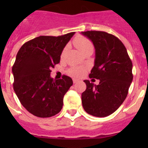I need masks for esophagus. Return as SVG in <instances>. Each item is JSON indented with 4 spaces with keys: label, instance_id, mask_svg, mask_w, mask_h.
<instances>
[{
    "label": "esophagus",
    "instance_id": "esophagus-1",
    "mask_svg": "<svg viewBox=\"0 0 148 148\" xmlns=\"http://www.w3.org/2000/svg\"><path fill=\"white\" fill-rule=\"evenodd\" d=\"M79 82V80L77 79H73V82H74V84Z\"/></svg>",
    "mask_w": 148,
    "mask_h": 148
}]
</instances>
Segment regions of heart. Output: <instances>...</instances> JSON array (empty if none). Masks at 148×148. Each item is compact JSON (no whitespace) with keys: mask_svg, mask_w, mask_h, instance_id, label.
I'll use <instances>...</instances> for the list:
<instances>
[{"mask_svg":"<svg viewBox=\"0 0 148 148\" xmlns=\"http://www.w3.org/2000/svg\"><path fill=\"white\" fill-rule=\"evenodd\" d=\"M74 44L82 53H84L89 50H93L94 49L93 44L91 42L90 40L84 36H78L76 38L74 41ZM66 51V48H64L62 51V55L64 54ZM85 71H86V69L82 66H73L69 69L68 70L69 74L74 77H82L84 74Z\"/></svg>","mask_w":148,"mask_h":148,"instance_id":"1","label":"heart"}]
</instances>
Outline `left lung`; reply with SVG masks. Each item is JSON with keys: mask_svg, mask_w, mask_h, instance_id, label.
<instances>
[{"mask_svg": "<svg viewBox=\"0 0 148 148\" xmlns=\"http://www.w3.org/2000/svg\"><path fill=\"white\" fill-rule=\"evenodd\" d=\"M95 48V66L89 78L99 79L98 85L84 80L86 89L82 94L83 108L98 117L110 115L126 99L132 83V63L122 41L104 31L82 32Z\"/></svg>", "mask_w": 148, "mask_h": 148, "instance_id": "left-lung-1", "label": "left lung"}]
</instances>
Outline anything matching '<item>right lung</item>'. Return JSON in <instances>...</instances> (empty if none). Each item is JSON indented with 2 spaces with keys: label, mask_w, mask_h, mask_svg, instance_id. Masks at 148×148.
<instances>
[{
  "label": "right lung",
  "mask_w": 148,
  "mask_h": 148,
  "mask_svg": "<svg viewBox=\"0 0 148 148\" xmlns=\"http://www.w3.org/2000/svg\"><path fill=\"white\" fill-rule=\"evenodd\" d=\"M74 33L40 36L25 43L16 55L12 67L13 89L22 105L36 117H50L62 110L64 96L73 81L66 75L53 79L51 69L60 62L62 51Z\"/></svg>",
  "instance_id": "add662e5"
}]
</instances>
